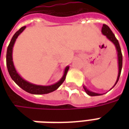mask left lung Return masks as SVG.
I'll return each mask as SVG.
<instances>
[{
  "mask_svg": "<svg viewBox=\"0 0 129 129\" xmlns=\"http://www.w3.org/2000/svg\"><path fill=\"white\" fill-rule=\"evenodd\" d=\"M102 33L104 36L106 37V38L108 39L109 41H111V42L113 43L114 44V45L115 46V48H116L117 53V61H118V75H117V80L115 81V84L113 86V87L116 85V84L117 83V81L119 80V76H120V74H121V71H122V52H121V48H120V46H119V42L117 39L115 35L113 33V32L111 31V29L109 28V27L108 25H106L105 24L103 25L102 28ZM84 89L85 90V92H86L87 94L90 96H98V95H102L103 94H100V93H97V92H94L90 91L86 87L84 86ZM111 88V89H112Z\"/></svg>",
  "mask_w": 129,
  "mask_h": 129,
  "instance_id": "obj_1",
  "label": "left lung"
}]
</instances>
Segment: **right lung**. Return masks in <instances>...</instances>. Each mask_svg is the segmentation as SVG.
Instances as JSON below:
<instances>
[{
  "label": "right lung",
  "instance_id": "right-lung-1",
  "mask_svg": "<svg viewBox=\"0 0 129 129\" xmlns=\"http://www.w3.org/2000/svg\"><path fill=\"white\" fill-rule=\"evenodd\" d=\"M26 27H22L21 29L18 31L16 32L14 35L13 36L12 39L10 41V44L8 45L7 50V55H6V62H7V67L9 74H10L11 78L12 79L13 81L15 82L16 84L18 85V86L21 87V88L24 90L25 91L31 93V94H34V95H43V94H48L51 92H53L55 90H56L59 88L64 81L66 75L68 70H69V66H68L66 67L64 70L63 75L62 77L59 81H57L55 84L50 86H41V85H37L30 83L29 81L25 80L24 79L21 77L20 75L18 74V72L16 70L14 62H13L12 58V52L13 47L15 43V41L16 39L20 34L23 32V30L25 29Z\"/></svg>",
  "mask_w": 129,
  "mask_h": 129
}]
</instances>
